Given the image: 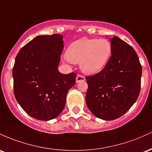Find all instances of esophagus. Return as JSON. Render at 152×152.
Returning <instances> with one entry per match:
<instances>
[{
	"mask_svg": "<svg viewBox=\"0 0 152 152\" xmlns=\"http://www.w3.org/2000/svg\"><path fill=\"white\" fill-rule=\"evenodd\" d=\"M85 80V77L81 75H77V77H76V82L77 83H79V82H81V81H84Z\"/></svg>",
	"mask_w": 152,
	"mask_h": 152,
	"instance_id": "obj_1",
	"label": "esophagus"
}]
</instances>
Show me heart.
Returning a JSON list of instances; mask_svg holds the SVG:
<instances>
[{"label": "heart", "instance_id": "b5f03b06", "mask_svg": "<svg viewBox=\"0 0 152 152\" xmlns=\"http://www.w3.org/2000/svg\"><path fill=\"white\" fill-rule=\"evenodd\" d=\"M112 54V46L105 39H82L73 42L66 57L69 62L79 63L84 73L93 75L106 65Z\"/></svg>", "mask_w": 152, "mask_h": 152}]
</instances>
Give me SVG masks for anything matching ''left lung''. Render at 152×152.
Instances as JSON below:
<instances>
[{"label":"left lung","mask_w":152,"mask_h":152,"mask_svg":"<svg viewBox=\"0 0 152 152\" xmlns=\"http://www.w3.org/2000/svg\"><path fill=\"white\" fill-rule=\"evenodd\" d=\"M112 55L100 72L86 77L85 101L93 115L111 121L126 113L140 93L142 67L132 47L117 37L110 39Z\"/></svg>","instance_id":"obj_1"}]
</instances>
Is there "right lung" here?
Masks as SVG:
<instances>
[{
	"label": "right lung",
	"instance_id": "add662e5",
	"mask_svg": "<svg viewBox=\"0 0 152 152\" xmlns=\"http://www.w3.org/2000/svg\"><path fill=\"white\" fill-rule=\"evenodd\" d=\"M60 34L38 36L23 47L13 68V91L17 102L30 116L49 121L64 108L67 92L77 74L58 70L64 48Z\"/></svg>",
	"mask_w": 152,
	"mask_h": 152
}]
</instances>
